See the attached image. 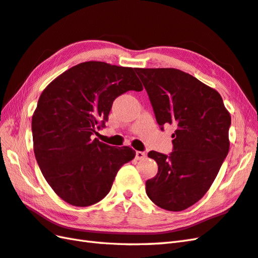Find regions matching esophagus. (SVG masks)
Returning <instances> with one entry per match:
<instances>
[{
	"label": "esophagus",
	"mask_w": 258,
	"mask_h": 258,
	"mask_svg": "<svg viewBox=\"0 0 258 258\" xmlns=\"http://www.w3.org/2000/svg\"><path fill=\"white\" fill-rule=\"evenodd\" d=\"M147 158V154L144 152H141V151H137L136 152V159L137 160H144Z\"/></svg>",
	"instance_id": "1"
}]
</instances>
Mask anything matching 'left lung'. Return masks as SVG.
I'll return each instance as SVG.
<instances>
[{
    "label": "left lung",
    "instance_id": "8db88e82",
    "mask_svg": "<svg viewBox=\"0 0 258 258\" xmlns=\"http://www.w3.org/2000/svg\"><path fill=\"white\" fill-rule=\"evenodd\" d=\"M135 70L161 129L176 128L171 154L148 153L159 169L147 180V195L160 208L185 210L208 191L227 158L231 116L221 95L190 74L172 68Z\"/></svg>",
    "mask_w": 258,
    "mask_h": 258
}]
</instances>
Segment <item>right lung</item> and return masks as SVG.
Segmentation results:
<instances>
[{"instance_id": "obj_1", "label": "right lung", "mask_w": 258, "mask_h": 258, "mask_svg": "<svg viewBox=\"0 0 258 258\" xmlns=\"http://www.w3.org/2000/svg\"><path fill=\"white\" fill-rule=\"evenodd\" d=\"M142 84L133 68L83 62L59 75L39 97L31 119L34 152L47 183L66 203L87 207L100 202L117 172L136 156L93 139L105 127L114 100Z\"/></svg>"}]
</instances>
